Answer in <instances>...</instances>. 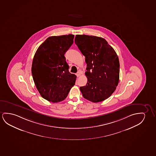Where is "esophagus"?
Returning <instances> with one entry per match:
<instances>
[{
    "label": "esophagus",
    "instance_id": "34e87169",
    "mask_svg": "<svg viewBox=\"0 0 156 156\" xmlns=\"http://www.w3.org/2000/svg\"><path fill=\"white\" fill-rule=\"evenodd\" d=\"M80 75H81V72H78L77 73H76V76H77V77H79L80 76Z\"/></svg>",
    "mask_w": 156,
    "mask_h": 156
}]
</instances>
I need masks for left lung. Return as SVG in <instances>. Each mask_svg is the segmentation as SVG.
<instances>
[{
	"label": "left lung",
	"mask_w": 156,
	"mask_h": 156,
	"mask_svg": "<svg viewBox=\"0 0 156 156\" xmlns=\"http://www.w3.org/2000/svg\"><path fill=\"white\" fill-rule=\"evenodd\" d=\"M75 42L87 64V83L86 86L80 87L83 97L95 103L107 99L119 82L118 55L106 40L100 37L77 35Z\"/></svg>",
	"instance_id": "obj_1"
}]
</instances>
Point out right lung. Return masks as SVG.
<instances>
[{"label":"right lung","mask_w":156,"mask_h":156,"mask_svg":"<svg viewBox=\"0 0 156 156\" xmlns=\"http://www.w3.org/2000/svg\"><path fill=\"white\" fill-rule=\"evenodd\" d=\"M72 34L50 36L36 50L32 66L34 83L40 95L54 103L67 97L76 76L69 71L64 56L73 42Z\"/></svg>","instance_id":"1"}]
</instances>
